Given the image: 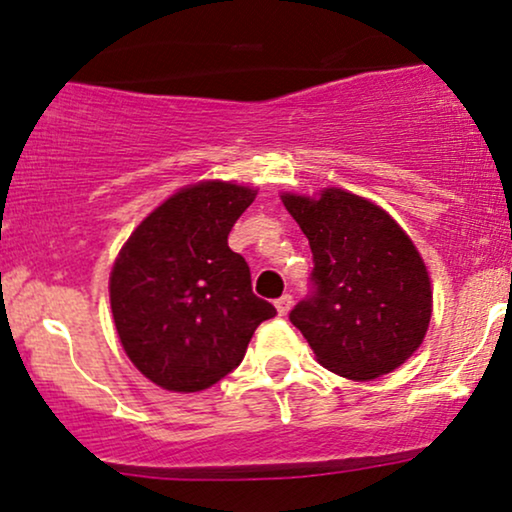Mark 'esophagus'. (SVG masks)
<instances>
[{"label":"esophagus","instance_id":"1","mask_svg":"<svg viewBox=\"0 0 512 512\" xmlns=\"http://www.w3.org/2000/svg\"><path fill=\"white\" fill-rule=\"evenodd\" d=\"M293 307V295L291 293H283L279 300H276V312H279L281 317H286L288 312H291Z\"/></svg>","mask_w":512,"mask_h":512}]
</instances>
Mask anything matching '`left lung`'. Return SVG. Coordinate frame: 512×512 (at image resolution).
<instances>
[{
	"mask_svg": "<svg viewBox=\"0 0 512 512\" xmlns=\"http://www.w3.org/2000/svg\"><path fill=\"white\" fill-rule=\"evenodd\" d=\"M310 240L312 293L291 322L319 365L353 381L377 379L420 348L432 283L408 233L384 209L341 188L281 195Z\"/></svg>",
	"mask_w": 512,
	"mask_h": 512,
	"instance_id": "8db88e82",
	"label": "left lung"
}]
</instances>
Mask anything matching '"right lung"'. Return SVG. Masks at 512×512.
I'll return each mask as SVG.
<instances>
[{
	"label": "right lung",
	"instance_id": "right-lung-1",
	"mask_svg": "<svg viewBox=\"0 0 512 512\" xmlns=\"http://www.w3.org/2000/svg\"><path fill=\"white\" fill-rule=\"evenodd\" d=\"M257 190L202 181L164 200L126 240L109 276L121 346L166 391H205L243 360L255 329L276 315L252 293L229 233Z\"/></svg>",
	"mask_w": 512,
	"mask_h": 512
}]
</instances>
